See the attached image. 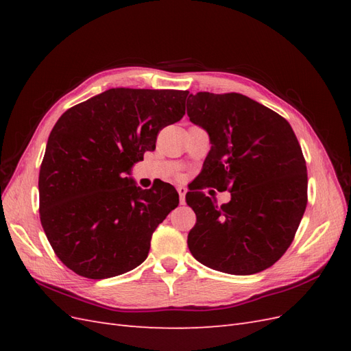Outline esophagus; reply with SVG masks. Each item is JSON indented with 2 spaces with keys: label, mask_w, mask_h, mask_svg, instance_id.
<instances>
[{
  "label": "esophagus",
  "mask_w": 351,
  "mask_h": 351,
  "mask_svg": "<svg viewBox=\"0 0 351 351\" xmlns=\"http://www.w3.org/2000/svg\"><path fill=\"white\" fill-rule=\"evenodd\" d=\"M177 192L180 195V204H184L186 202V193H187V189L184 186H177Z\"/></svg>",
  "instance_id": "esophagus-1"
}]
</instances>
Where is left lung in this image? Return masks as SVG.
<instances>
[{
	"label": "left lung",
	"mask_w": 351,
	"mask_h": 351,
	"mask_svg": "<svg viewBox=\"0 0 351 351\" xmlns=\"http://www.w3.org/2000/svg\"><path fill=\"white\" fill-rule=\"evenodd\" d=\"M190 121L209 134L210 151L187 192L196 226L187 236L193 258L232 275L267 269L290 247L307 204V169L285 119L240 93H190ZM230 189L218 208L202 185Z\"/></svg>",
	"instance_id": "left-lung-1"
}]
</instances>
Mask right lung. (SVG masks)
Here are the masks:
<instances>
[{
    "instance_id": "1",
    "label": "right lung",
    "mask_w": 351,
    "mask_h": 351,
    "mask_svg": "<svg viewBox=\"0 0 351 351\" xmlns=\"http://www.w3.org/2000/svg\"><path fill=\"white\" fill-rule=\"evenodd\" d=\"M187 90H105L62 114L39 171V214L60 261L104 280L147 258L155 228L178 205L159 182L143 190L132 168L155 149L158 132L183 119Z\"/></svg>"
}]
</instances>
